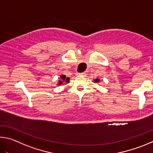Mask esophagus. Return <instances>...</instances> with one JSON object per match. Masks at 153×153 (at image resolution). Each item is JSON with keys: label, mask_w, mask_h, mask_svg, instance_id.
Returning <instances> with one entry per match:
<instances>
[{"label": "esophagus", "mask_w": 153, "mask_h": 153, "mask_svg": "<svg viewBox=\"0 0 153 153\" xmlns=\"http://www.w3.org/2000/svg\"><path fill=\"white\" fill-rule=\"evenodd\" d=\"M76 74H78V75H84V74H85V72H81V73H77Z\"/></svg>", "instance_id": "esophagus-1"}]
</instances>
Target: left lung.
Wrapping results in <instances>:
<instances>
[{"label": "left lung", "mask_w": 153, "mask_h": 153, "mask_svg": "<svg viewBox=\"0 0 153 153\" xmlns=\"http://www.w3.org/2000/svg\"><path fill=\"white\" fill-rule=\"evenodd\" d=\"M95 82H98V81H99V79H97L96 80H95Z\"/></svg>", "instance_id": "8db88e82"}]
</instances>
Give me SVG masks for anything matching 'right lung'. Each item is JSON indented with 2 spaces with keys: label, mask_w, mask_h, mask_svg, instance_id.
<instances>
[{
  "label": "right lung",
  "mask_w": 153,
  "mask_h": 153,
  "mask_svg": "<svg viewBox=\"0 0 153 153\" xmlns=\"http://www.w3.org/2000/svg\"><path fill=\"white\" fill-rule=\"evenodd\" d=\"M61 79L63 80V81H65L66 82H69V78H66V76H64V75H62L61 76ZM62 84V81H60L59 82V85Z\"/></svg>",
  "instance_id": "right-lung-1"
}]
</instances>
